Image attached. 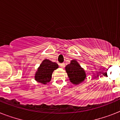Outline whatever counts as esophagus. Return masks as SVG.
I'll return each mask as SVG.
<instances>
[{
	"mask_svg": "<svg viewBox=\"0 0 120 120\" xmlns=\"http://www.w3.org/2000/svg\"><path fill=\"white\" fill-rule=\"evenodd\" d=\"M60 67H62V68H64L65 67V64H60Z\"/></svg>",
	"mask_w": 120,
	"mask_h": 120,
	"instance_id": "1",
	"label": "esophagus"
}]
</instances>
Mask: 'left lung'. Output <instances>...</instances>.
<instances>
[{"instance_id": "8db88e82", "label": "left lung", "mask_w": 120, "mask_h": 120, "mask_svg": "<svg viewBox=\"0 0 120 120\" xmlns=\"http://www.w3.org/2000/svg\"><path fill=\"white\" fill-rule=\"evenodd\" d=\"M65 71L70 82L76 85L82 83L86 78L85 70L76 60L70 61V63L65 67Z\"/></svg>"}]
</instances>
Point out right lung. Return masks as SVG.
I'll use <instances>...</instances> for the list:
<instances>
[{"mask_svg":"<svg viewBox=\"0 0 120 120\" xmlns=\"http://www.w3.org/2000/svg\"><path fill=\"white\" fill-rule=\"evenodd\" d=\"M58 68V65L55 62L49 59L43 60L35 73V80L38 83L46 85L50 82L53 72Z\"/></svg>","mask_w":120,"mask_h":120,"instance_id":"obj_1","label":"right lung"}]
</instances>
